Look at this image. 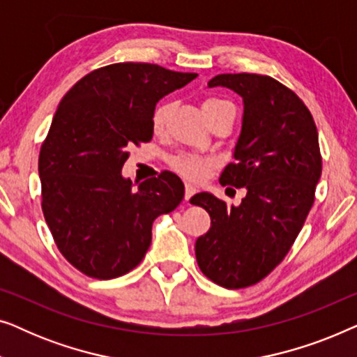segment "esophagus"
<instances>
[{
    "mask_svg": "<svg viewBox=\"0 0 357 357\" xmlns=\"http://www.w3.org/2000/svg\"><path fill=\"white\" fill-rule=\"evenodd\" d=\"M195 193H197V188H195L192 183H185V202L188 203L190 198H192Z\"/></svg>",
    "mask_w": 357,
    "mask_h": 357,
    "instance_id": "1",
    "label": "esophagus"
}]
</instances>
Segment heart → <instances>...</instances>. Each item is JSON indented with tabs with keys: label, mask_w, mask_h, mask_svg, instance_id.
<instances>
[{
	"label": "heart",
	"mask_w": 357,
	"mask_h": 357,
	"mask_svg": "<svg viewBox=\"0 0 357 357\" xmlns=\"http://www.w3.org/2000/svg\"><path fill=\"white\" fill-rule=\"evenodd\" d=\"M224 105H232L231 102L222 100V99H206L203 102V112H209L214 109H219V107ZM174 105L170 102H164L159 107H155L153 119H151V125H153L154 133H160L165 128V123H167L170 114H172ZM172 164V169L177 170L180 175L187 177L190 180H202L206 177V174L213 169L214 160L208 158H202V155L195 154H178L170 160Z\"/></svg>",
	"instance_id": "heart-1"
}]
</instances>
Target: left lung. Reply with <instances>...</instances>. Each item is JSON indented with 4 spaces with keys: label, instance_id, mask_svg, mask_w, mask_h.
<instances>
[{
    "label": "left lung",
    "instance_id": "8db88e82",
    "mask_svg": "<svg viewBox=\"0 0 357 357\" xmlns=\"http://www.w3.org/2000/svg\"><path fill=\"white\" fill-rule=\"evenodd\" d=\"M208 86L229 87L243 100L236 162L219 182L247 195L238 206L204 192L190 199L211 216L195 253L204 276L241 289L270 275L299 236L321 175L319 133L304 102L270 76L218 75Z\"/></svg>",
    "mask_w": 357,
    "mask_h": 357
}]
</instances>
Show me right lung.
Segmentation results:
<instances>
[{
    "mask_svg": "<svg viewBox=\"0 0 357 357\" xmlns=\"http://www.w3.org/2000/svg\"><path fill=\"white\" fill-rule=\"evenodd\" d=\"M197 73L115 63L76 82L53 116L38 155L42 211L61 255L97 280L123 276L143 260L154 219L183 199L172 172L135 188L121 175L128 149L153 138L155 104Z\"/></svg>",
    "mask_w": 357,
    "mask_h": 357,
    "instance_id": "right-lung-1",
    "label": "right lung"
}]
</instances>
